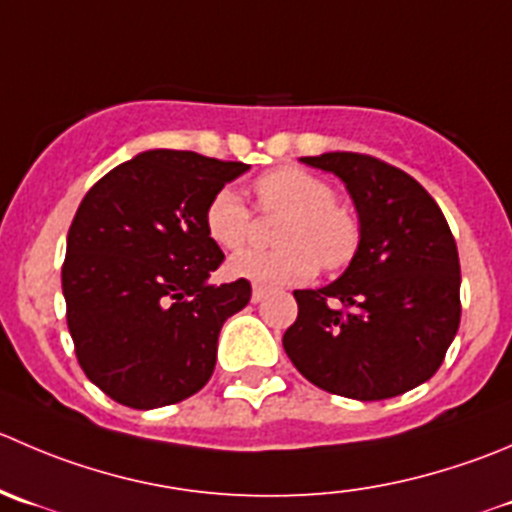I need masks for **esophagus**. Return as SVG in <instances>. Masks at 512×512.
<instances>
[{"mask_svg":"<svg viewBox=\"0 0 512 512\" xmlns=\"http://www.w3.org/2000/svg\"><path fill=\"white\" fill-rule=\"evenodd\" d=\"M265 295H267V287H262V285L252 287V302H260Z\"/></svg>","mask_w":512,"mask_h":512,"instance_id":"obj_1","label":"esophagus"}]
</instances>
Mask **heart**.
I'll use <instances>...</instances> for the list:
<instances>
[{
	"label": "heart",
	"instance_id": "1",
	"mask_svg": "<svg viewBox=\"0 0 512 512\" xmlns=\"http://www.w3.org/2000/svg\"><path fill=\"white\" fill-rule=\"evenodd\" d=\"M262 215H282L272 250H245L230 260V275L257 285H290L322 270L347 267L360 247V222L335 200V187L305 167H277L255 180ZM205 230L222 250H240L252 235V210L230 187L205 207Z\"/></svg>",
	"mask_w": 512,
	"mask_h": 512
}]
</instances>
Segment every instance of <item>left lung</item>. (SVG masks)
Masks as SVG:
<instances>
[{"label": "left lung", "mask_w": 512, "mask_h": 512, "mask_svg": "<svg viewBox=\"0 0 512 512\" xmlns=\"http://www.w3.org/2000/svg\"><path fill=\"white\" fill-rule=\"evenodd\" d=\"M302 162L345 182L360 247L340 280L292 292L297 320L282 347L332 395L408 393L438 372L460 325V260L448 220L418 180L377 157L325 152Z\"/></svg>", "instance_id": "1"}]
</instances>
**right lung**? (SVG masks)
<instances>
[{"instance_id":"add662e5","label":"right lung","mask_w":512,"mask_h":512,"mask_svg":"<svg viewBox=\"0 0 512 512\" xmlns=\"http://www.w3.org/2000/svg\"><path fill=\"white\" fill-rule=\"evenodd\" d=\"M150 150L94 182L69 225L62 292L84 375L119 405H175L207 385L217 337L250 302L247 280L207 285L225 255L205 207L247 170Z\"/></svg>"}]
</instances>
